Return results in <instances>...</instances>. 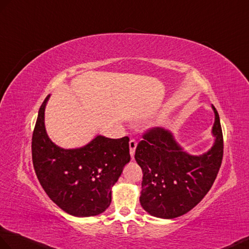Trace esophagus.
Masks as SVG:
<instances>
[{"label":"esophagus","instance_id":"34e87169","mask_svg":"<svg viewBox=\"0 0 249 249\" xmlns=\"http://www.w3.org/2000/svg\"><path fill=\"white\" fill-rule=\"evenodd\" d=\"M136 147H137V141L136 140H130L129 141V151H130V156H131L132 159L135 158Z\"/></svg>","mask_w":249,"mask_h":249}]
</instances>
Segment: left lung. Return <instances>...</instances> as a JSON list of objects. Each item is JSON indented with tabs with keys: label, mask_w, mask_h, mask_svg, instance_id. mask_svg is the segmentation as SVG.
<instances>
[{
	"label": "left lung",
	"mask_w": 249,
	"mask_h": 249,
	"mask_svg": "<svg viewBox=\"0 0 249 249\" xmlns=\"http://www.w3.org/2000/svg\"><path fill=\"white\" fill-rule=\"evenodd\" d=\"M209 151L191 155L170 129L156 127L139 142L135 159L143 172L140 203L144 210L159 218L186 214L209 192L223 159V134L214 106Z\"/></svg>",
	"instance_id": "left-lung-1"
}]
</instances>
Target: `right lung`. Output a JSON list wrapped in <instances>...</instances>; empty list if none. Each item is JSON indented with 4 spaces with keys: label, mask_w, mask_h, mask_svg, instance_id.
Listing matches in <instances>:
<instances>
[{
    "label": "right lung",
    "mask_w": 249,
    "mask_h": 249,
    "mask_svg": "<svg viewBox=\"0 0 249 249\" xmlns=\"http://www.w3.org/2000/svg\"><path fill=\"white\" fill-rule=\"evenodd\" d=\"M50 95L39 109L32 139L34 169L49 197L73 216L98 215L111 203V189L130 161L129 138L98 135L77 148L51 140L44 124Z\"/></svg>",
    "instance_id": "1"
}]
</instances>
